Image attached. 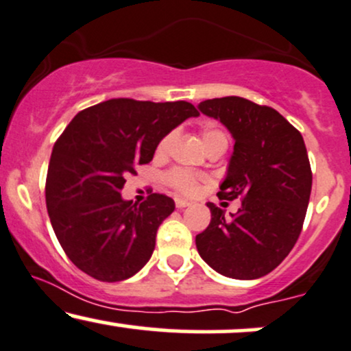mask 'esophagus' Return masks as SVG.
<instances>
[{
    "mask_svg": "<svg viewBox=\"0 0 351 351\" xmlns=\"http://www.w3.org/2000/svg\"><path fill=\"white\" fill-rule=\"evenodd\" d=\"M175 204H176V208L183 209V208H188V206L191 204V202L186 201V199H183V197H176V199H175Z\"/></svg>",
    "mask_w": 351,
    "mask_h": 351,
    "instance_id": "esophagus-1",
    "label": "esophagus"
}]
</instances>
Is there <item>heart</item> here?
Segmentation results:
<instances>
[{"label":"heart","mask_w":351,"mask_h":351,"mask_svg":"<svg viewBox=\"0 0 351 351\" xmlns=\"http://www.w3.org/2000/svg\"><path fill=\"white\" fill-rule=\"evenodd\" d=\"M175 138H176V132H170V134L165 135L162 141L158 142L157 154L167 155L168 152H170ZM201 138H202V143H204V147L209 145V143H214V142H226L227 143L226 134H223L222 130H217V129H204L201 134ZM168 181H170V184L173 188L178 189V191L184 193V194H191L196 191V188H197L196 176L186 170L171 171L170 175H168Z\"/></svg>","instance_id":"1"}]
</instances>
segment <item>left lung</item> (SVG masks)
<instances>
[{"label":"left lung","mask_w":351,"mask_h":351,"mask_svg":"<svg viewBox=\"0 0 351 351\" xmlns=\"http://www.w3.org/2000/svg\"><path fill=\"white\" fill-rule=\"evenodd\" d=\"M197 109L235 141L217 196L242 197L229 216L209 202L210 223L196 235L197 252L222 276L256 280L288 256L301 234L312 188L304 138L276 109L239 96L206 99Z\"/></svg>","instance_id":"1"}]
</instances>
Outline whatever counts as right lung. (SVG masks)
Listing matches in <instances>:
<instances>
[{
	"label": "right lung",
	"mask_w": 351,
	"mask_h": 351,
	"mask_svg": "<svg viewBox=\"0 0 351 351\" xmlns=\"http://www.w3.org/2000/svg\"><path fill=\"white\" fill-rule=\"evenodd\" d=\"M199 112L191 103L109 99L71 119L50 157L45 202L53 232L73 265L99 281L141 271L157 230L175 210L165 194L122 199L125 176L152 162L158 142Z\"/></svg>",
	"instance_id": "right-lung-1"
}]
</instances>
